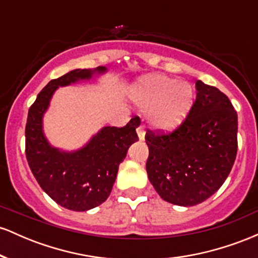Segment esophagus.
Segmentation results:
<instances>
[{
    "instance_id": "1",
    "label": "esophagus",
    "mask_w": 258,
    "mask_h": 258,
    "mask_svg": "<svg viewBox=\"0 0 258 258\" xmlns=\"http://www.w3.org/2000/svg\"><path fill=\"white\" fill-rule=\"evenodd\" d=\"M137 133H138L139 139H141V141H143L144 136H146V131H144L143 123H139V125H138V127H137Z\"/></svg>"
}]
</instances>
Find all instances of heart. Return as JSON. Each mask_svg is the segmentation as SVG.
Masks as SVG:
<instances>
[{
  "instance_id": "b5f03b06",
  "label": "heart",
  "mask_w": 258,
  "mask_h": 258,
  "mask_svg": "<svg viewBox=\"0 0 258 258\" xmlns=\"http://www.w3.org/2000/svg\"><path fill=\"white\" fill-rule=\"evenodd\" d=\"M133 96L141 106H154L150 119L156 127L172 130L185 119L193 105L194 91L186 82L165 75L144 78L133 88Z\"/></svg>"
}]
</instances>
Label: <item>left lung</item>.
I'll list each match as a JSON object with an SVG mask.
<instances>
[{
  "label": "left lung",
  "mask_w": 258,
  "mask_h": 258,
  "mask_svg": "<svg viewBox=\"0 0 258 258\" xmlns=\"http://www.w3.org/2000/svg\"><path fill=\"white\" fill-rule=\"evenodd\" d=\"M197 99L172 132L148 130L147 172L158 194L194 206L216 193L238 152V115L223 92L198 80Z\"/></svg>",
  "instance_id": "1"
}]
</instances>
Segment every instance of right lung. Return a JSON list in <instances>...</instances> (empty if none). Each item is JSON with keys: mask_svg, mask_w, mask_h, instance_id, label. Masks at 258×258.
I'll return each instance as SVG.
<instances>
[{"mask_svg": "<svg viewBox=\"0 0 258 258\" xmlns=\"http://www.w3.org/2000/svg\"><path fill=\"white\" fill-rule=\"evenodd\" d=\"M94 70L75 69L52 80L30 106L25 126V154L28 164L41 188L58 205L73 211H87L104 203L116 179L119 165L130 146L138 141V116L123 127L106 126L82 149L64 153L49 146L42 132V116L58 86L91 79Z\"/></svg>", "mask_w": 258, "mask_h": 258, "instance_id": "add662e5", "label": "right lung"}]
</instances>
